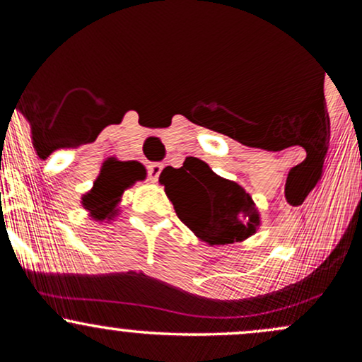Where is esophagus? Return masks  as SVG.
<instances>
[{
    "mask_svg": "<svg viewBox=\"0 0 362 362\" xmlns=\"http://www.w3.org/2000/svg\"><path fill=\"white\" fill-rule=\"evenodd\" d=\"M161 170H163V167H161L160 163H151L148 167V177H149V180L153 182V184L158 182V177H160Z\"/></svg>",
    "mask_w": 362,
    "mask_h": 362,
    "instance_id": "1",
    "label": "esophagus"
}]
</instances>
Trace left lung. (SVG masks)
Segmentation results:
<instances>
[{"label":"left lung","mask_w":362,"mask_h":362,"mask_svg":"<svg viewBox=\"0 0 362 362\" xmlns=\"http://www.w3.org/2000/svg\"><path fill=\"white\" fill-rule=\"evenodd\" d=\"M160 184L178 219L211 247L243 242L259 230L260 213L252 195L199 158H185L180 168H165Z\"/></svg>","instance_id":"8db88e82"}]
</instances>
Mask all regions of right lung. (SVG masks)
Wrapping results in <instances>:
<instances>
[{"mask_svg": "<svg viewBox=\"0 0 362 362\" xmlns=\"http://www.w3.org/2000/svg\"><path fill=\"white\" fill-rule=\"evenodd\" d=\"M146 178V168L139 161H120L109 158L103 163L93 187L83 194L81 206L93 221L110 223L117 218L124 190Z\"/></svg>", "mask_w": 362, "mask_h": 362, "instance_id": "add662e5", "label": "right lung"}]
</instances>
